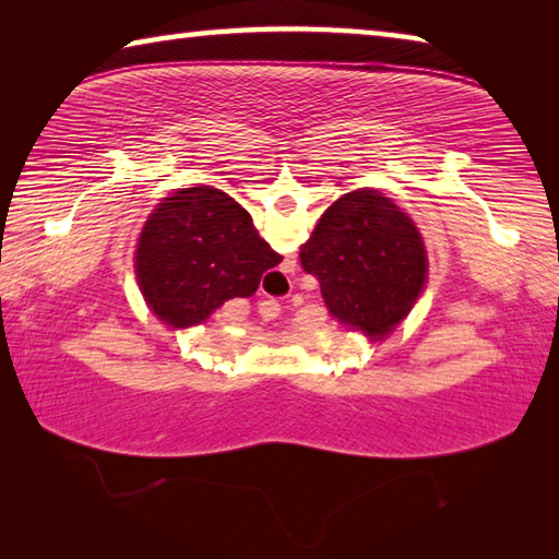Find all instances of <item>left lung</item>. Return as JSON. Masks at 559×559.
<instances>
[{"instance_id":"obj_1","label":"left lung","mask_w":559,"mask_h":559,"mask_svg":"<svg viewBox=\"0 0 559 559\" xmlns=\"http://www.w3.org/2000/svg\"><path fill=\"white\" fill-rule=\"evenodd\" d=\"M300 263L320 281L330 313L370 337L390 333L427 281L421 234L374 189H355L328 206L300 246Z\"/></svg>"}]
</instances>
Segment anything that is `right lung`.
Segmentation results:
<instances>
[{
  "label": "right lung",
  "mask_w": 559,
  "mask_h": 559,
  "mask_svg": "<svg viewBox=\"0 0 559 559\" xmlns=\"http://www.w3.org/2000/svg\"><path fill=\"white\" fill-rule=\"evenodd\" d=\"M281 253L253 229L249 212L214 187H189L150 214L138 243V281L159 320L200 325L231 298L257 293Z\"/></svg>",
  "instance_id": "right-lung-1"
}]
</instances>
